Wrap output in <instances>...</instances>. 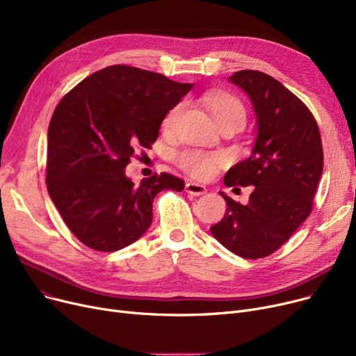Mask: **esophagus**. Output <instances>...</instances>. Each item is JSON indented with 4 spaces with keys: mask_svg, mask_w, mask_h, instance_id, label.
<instances>
[{
    "mask_svg": "<svg viewBox=\"0 0 356 356\" xmlns=\"http://www.w3.org/2000/svg\"><path fill=\"white\" fill-rule=\"evenodd\" d=\"M186 192H188L189 195L192 196H202L208 192V189L204 188L203 184H199V183H195V181H191L186 184Z\"/></svg>",
    "mask_w": 356,
    "mask_h": 356,
    "instance_id": "1",
    "label": "esophagus"
}]
</instances>
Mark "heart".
<instances>
[{
  "label": "heart",
  "instance_id": "obj_1",
  "mask_svg": "<svg viewBox=\"0 0 356 356\" xmlns=\"http://www.w3.org/2000/svg\"><path fill=\"white\" fill-rule=\"evenodd\" d=\"M181 109L183 102H179L168 109L161 124L163 129L167 131V133L175 128ZM211 112L215 121L232 117L245 118L244 106L241 105V102L236 98L231 95H215L211 99ZM177 163L184 172H188L193 177L209 179L215 175L218 167L223 163V157L220 154L199 152V149H188V152H183L177 156Z\"/></svg>",
  "mask_w": 356,
  "mask_h": 356
}]
</instances>
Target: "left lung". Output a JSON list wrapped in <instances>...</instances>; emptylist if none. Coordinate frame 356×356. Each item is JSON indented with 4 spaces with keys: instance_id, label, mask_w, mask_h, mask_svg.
I'll return each mask as SVG.
<instances>
[{
    "instance_id": "1",
    "label": "left lung",
    "mask_w": 356,
    "mask_h": 356,
    "mask_svg": "<svg viewBox=\"0 0 356 356\" xmlns=\"http://www.w3.org/2000/svg\"><path fill=\"white\" fill-rule=\"evenodd\" d=\"M228 81L250 98L257 137L251 156L232 165L223 181L254 188L247 204L219 192L228 208L211 232L235 255L257 259L282 247L310 215L323 148L312 112L270 74L239 70Z\"/></svg>"
}]
</instances>
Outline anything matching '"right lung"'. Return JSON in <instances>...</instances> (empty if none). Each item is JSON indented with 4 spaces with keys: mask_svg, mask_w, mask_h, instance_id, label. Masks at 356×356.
<instances>
[{
    "mask_svg": "<svg viewBox=\"0 0 356 356\" xmlns=\"http://www.w3.org/2000/svg\"><path fill=\"white\" fill-rule=\"evenodd\" d=\"M195 83L115 65L92 73L56 106L47 131V191L67 228L86 247L112 252L152 225L161 191L184 189L168 173L136 186L125 167L157 140L163 118Z\"/></svg>",
    "mask_w": 356,
    "mask_h": 356,
    "instance_id": "1",
    "label": "right lung"
}]
</instances>
